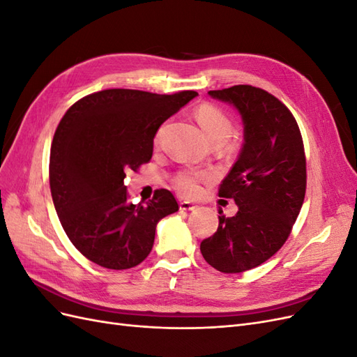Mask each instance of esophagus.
Wrapping results in <instances>:
<instances>
[{
    "instance_id": "obj_1",
    "label": "esophagus",
    "mask_w": 357,
    "mask_h": 357,
    "mask_svg": "<svg viewBox=\"0 0 357 357\" xmlns=\"http://www.w3.org/2000/svg\"><path fill=\"white\" fill-rule=\"evenodd\" d=\"M195 208H197L195 204H192V202H189V201H180V210L192 211V210H195Z\"/></svg>"
}]
</instances>
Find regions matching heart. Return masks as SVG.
<instances>
[{
  "mask_svg": "<svg viewBox=\"0 0 357 357\" xmlns=\"http://www.w3.org/2000/svg\"><path fill=\"white\" fill-rule=\"evenodd\" d=\"M197 121L202 129L204 135L207 137L211 144H225L232 135V121L229 116L222 112L219 107L213 104H201L195 112ZM160 132L156 139H159ZM208 172L195 171H181L174 178V186L186 197H195L199 193V183L210 178Z\"/></svg>",
  "mask_w": 357,
  "mask_h": 357,
  "instance_id": "1",
  "label": "heart"
}]
</instances>
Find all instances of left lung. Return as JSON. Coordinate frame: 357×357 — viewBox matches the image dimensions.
I'll list each match as a JSON object with an SVG mask.
<instances>
[{
  "mask_svg": "<svg viewBox=\"0 0 357 357\" xmlns=\"http://www.w3.org/2000/svg\"><path fill=\"white\" fill-rule=\"evenodd\" d=\"M208 93L240 112L244 144L219 188L238 211L232 218L219 211V228L201 253L218 271L236 274L268 261L289 238L305 198L304 142L294 114L269 92L236 84Z\"/></svg>",
  "mask_w": 357,
  "mask_h": 357,
  "instance_id": "8db88e82",
  "label": "left lung"
}]
</instances>
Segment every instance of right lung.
I'll return each instance as SVG.
<instances>
[{"label":"right lung","mask_w":357,"mask_h":357,"mask_svg":"<svg viewBox=\"0 0 357 357\" xmlns=\"http://www.w3.org/2000/svg\"><path fill=\"white\" fill-rule=\"evenodd\" d=\"M197 95L105 89L83 96L61 119L50 149L52 199L70 241L93 264H142L158 222L178 210L167 189L146 205L129 204L123 180L152 159L159 126Z\"/></svg>","instance_id":"obj_1"}]
</instances>
